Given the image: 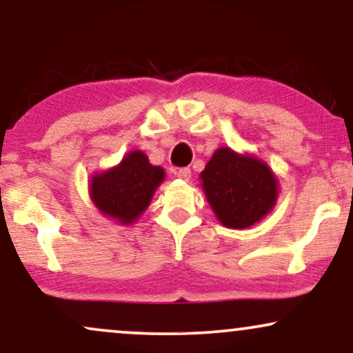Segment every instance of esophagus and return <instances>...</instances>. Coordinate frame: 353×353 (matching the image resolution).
<instances>
[{
  "label": "esophagus",
  "mask_w": 353,
  "mask_h": 353,
  "mask_svg": "<svg viewBox=\"0 0 353 353\" xmlns=\"http://www.w3.org/2000/svg\"><path fill=\"white\" fill-rule=\"evenodd\" d=\"M176 176L179 177V179H182V181H189L190 179V169L189 168L179 169V171L176 172Z\"/></svg>",
  "instance_id": "esophagus-1"
}]
</instances>
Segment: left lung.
Returning <instances> with one entry per match:
<instances>
[{
    "mask_svg": "<svg viewBox=\"0 0 353 353\" xmlns=\"http://www.w3.org/2000/svg\"><path fill=\"white\" fill-rule=\"evenodd\" d=\"M202 189L222 225L247 229L265 217L277 201V177L257 157L230 148L214 152L201 172Z\"/></svg>",
    "mask_w": 353,
    "mask_h": 353,
    "instance_id": "1",
    "label": "left lung"
}]
</instances>
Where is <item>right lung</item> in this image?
<instances>
[{"mask_svg":"<svg viewBox=\"0 0 353 353\" xmlns=\"http://www.w3.org/2000/svg\"><path fill=\"white\" fill-rule=\"evenodd\" d=\"M164 176V169L149 163L143 151H131L114 168L91 177L89 196L106 217L132 224L151 204Z\"/></svg>","mask_w":353,"mask_h":353,"instance_id":"1","label":"right lung"}]
</instances>
